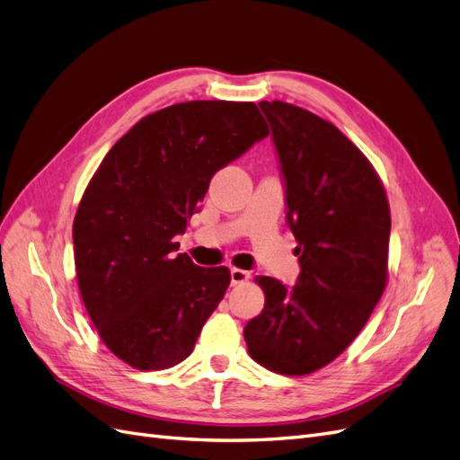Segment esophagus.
Wrapping results in <instances>:
<instances>
[{"mask_svg":"<svg viewBox=\"0 0 460 460\" xmlns=\"http://www.w3.org/2000/svg\"><path fill=\"white\" fill-rule=\"evenodd\" d=\"M230 280H232V284H234V286L243 284V282H247V280H249V272L234 267V269H230Z\"/></svg>","mask_w":460,"mask_h":460,"instance_id":"esophagus-1","label":"esophagus"}]
</instances>
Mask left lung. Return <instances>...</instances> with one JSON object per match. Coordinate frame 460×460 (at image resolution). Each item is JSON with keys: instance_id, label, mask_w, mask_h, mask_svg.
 Returning a JSON list of instances; mask_svg holds the SVG:
<instances>
[{"instance_id": "obj_1", "label": "left lung", "mask_w": 460, "mask_h": 460, "mask_svg": "<svg viewBox=\"0 0 460 460\" xmlns=\"http://www.w3.org/2000/svg\"><path fill=\"white\" fill-rule=\"evenodd\" d=\"M259 105L280 157L301 272L289 289L255 278L264 309L243 338L261 367L305 376L340 357L380 301L392 217L374 166L332 122L284 102Z\"/></svg>"}]
</instances>
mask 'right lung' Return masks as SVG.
<instances>
[{"mask_svg": "<svg viewBox=\"0 0 460 460\" xmlns=\"http://www.w3.org/2000/svg\"><path fill=\"white\" fill-rule=\"evenodd\" d=\"M269 127L252 102H186L155 111L109 149L73 225L78 288L107 349L137 370L171 368L193 351L230 284L176 235L213 174Z\"/></svg>", "mask_w": 460, "mask_h": 460, "instance_id": "obj_1", "label": "right lung"}]
</instances>
